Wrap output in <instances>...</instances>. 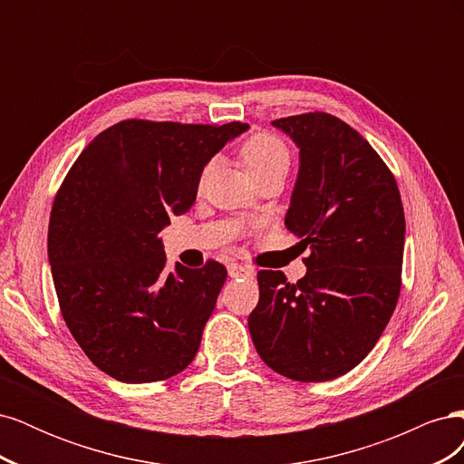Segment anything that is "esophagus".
<instances>
[{
	"instance_id": "esophagus-1",
	"label": "esophagus",
	"mask_w": 464,
	"mask_h": 464,
	"mask_svg": "<svg viewBox=\"0 0 464 464\" xmlns=\"http://www.w3.org/2000/svg\"><path fill=\"white\" fill-rule=\"evenodd\" d=\"M254 275H256V271L247 265H240V263L228 265V276H232V278H254Z\"/></svg>"
}]
</instances>
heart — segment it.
<instances>
[{"instance_id": "heart-1", "label": "heart", "mask_w": 464, "mask_h": 464, "mask_svg": "<svg viewBox=\"0 0 464 464\" xmlns=\"http://www.w3.org/2000/svg\"><path fill=\"white\" fill-rule=\"evenodd\" d=\"M237 154H240V162L249 178H256L271 170H288L290 164V152L286 145L271 133H256L247 137ZM208 172L210 166L203 168L199 178L201 186L205 184Z\"/></svg>"}]
</instances>
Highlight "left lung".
<instances>
[{
	"label": "left lung",
	"mask_w": 464,
	"mask_h": 464,
	"mask_svg": "<svg viewBox=\"0 0 464 464\" xmlns=\"http://www.w3.org/2000/svg\"><path fill=\"white\" fill-rule=\"evenodd\" d=\"M300 150L286 228L307 273L259 271L247 317L261 360L294 382H329L368 356L401 292L404 210L397 181L356 130L323 111L275 120Z\"/></svg>",
	"instance_id": "obj_1"
}]
</instances>
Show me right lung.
I'll return each instance as SVG.
<instances>
[{
  "instance_id": "obj_1",
  "label": "right lung",
  "mask_w": 464,
  "mask_h": 464,
  "mask_svg": "<svg viewBox=\"0 0 464 464\" xmlns=\"http://www.w3.org/2000/svg\"><path fill=\"white\" fill-rule=\"evenodd\" d=\"M247 131L240 121L128 120L79 154L55 195L48 257L62 315L96 368L123 383L186 370L227 269H164L159 236L195 203L203 168Z\"/></svg>"
}]
</instances>
